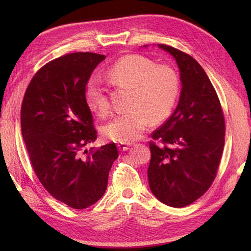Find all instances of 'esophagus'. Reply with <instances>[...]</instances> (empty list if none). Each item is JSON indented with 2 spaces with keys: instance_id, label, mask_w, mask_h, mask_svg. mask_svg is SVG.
I'll return each mask as SVG.
<instances>
[{
  "instance_id": "1",
  "label": "esophagus",
  "mask_w": 251,
  "mask_h": 251,
  "mask_svg": "<svg viewBox=\"0 0 251 251\" xmlns=\"http://www.w3.org/2000/svg\"><path fill=\"white\" fill-rule=\"evenodd\" d=\"M117 147H118V149H119L120 151H126V150L130 149L131 144H130V143H124V142H119V143L117 144Z\"/></svg>"
}]
</instances>
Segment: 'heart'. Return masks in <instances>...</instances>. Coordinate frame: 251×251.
I'll use <instances>...</instances> for the list:
<instances>
[{"instance_id": "b5f03b06", "label": "heart", "mask_w": 251, "mask_h": 251, "mask_svg": "<svg viewBox=\"0 0 251 251\" xmlns=\"http://www.w3.org/2000/svg\"><path fill=\"white\" fill-rule=\"evenodd\" d=\"M108 76L118 88L131 89L128 110L120 113L103 126L111 140L130 143L141 137L150 121L160 123L168 118L177 102L180 79L177 72L166 65L139 54L124 56L108 70ZM86 100L91 109L105 115L111 103L102 80L94 76L86 85Z\"/></svg>"}]
</instances>
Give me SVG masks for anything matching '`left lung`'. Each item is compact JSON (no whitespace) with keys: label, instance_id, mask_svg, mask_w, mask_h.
<instances>
[{"label":"left lung","instance_id":"8db88e82","mask_svg":"<svg viewBox=\"0 0 251 251\" xmlns=\"http://www.w3.org/2000/svg\"><path fill=\"white\" fill-rule=\"evenodd\" d=\"M175 57L180 70L181 94L173 115L150 141L148 170L151 193L172 207L199 199L214 182L224 149L225 119L207 74L187 53L158 44Z\"/></svg>","mask_w":251,"mask_h":251}]
</instances>
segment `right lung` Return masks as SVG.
<instances>
[{
    "instance_id": "right-lung-1",
    "label": "right lung",
    "mask_w": 251,
    "mask_h": 251,
    "mask_svg": "<svg viewBox=\"0 0 251 251\" xmlns=\"http://www.w3.org/2000/svg\"><path fill=\"white\" fill-rule=\"evenodd\" d=\"M104 58L75 52L51 60L34 74L22 102V135L36 177L52 197L75 209L101 198L118 157L115 143L85 149L97 138L86 85Z\"/></svg>"
}]
</instances>
